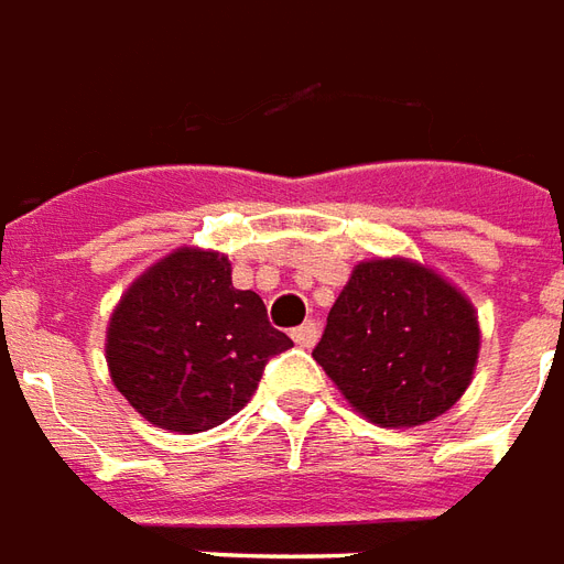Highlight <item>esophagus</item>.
<instances>
[{"mask_svg": "<svg viewBox=\"0 0 564 564\" xmlns=\"http://www.w3.org/2000/svg\"><path fill=\"white\" fill-rule=\"evenodd\" d=\"M291 339H294L297 345H303V348H312V345L318 343V327H315L312 322L300 324V327L291 330Z\"/></svg>", "mask_w": 564, "mask_h": 564, "instance_id": "1", "label": "esophagus"}]
</instances>
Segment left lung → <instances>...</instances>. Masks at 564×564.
I'll use <instances>...</instances> for the list:
<instances>
[{
    "mask_svg": "<svg viewBox=\"0 0 564 564\" xmlns=\"http://www.w3.org/2000/svg\"><path fill=\"white\" fill-rule=\"evenodd\" d=\"M471 300L412 258L360 261L312 357L369 423L402 430L445 414L475 378Z\"/></svg>",
    "mask_w": 564,
    "mask_h": 564,
    "instance_id": "8db88e82",
    "label": "left lung"
}]
</instances>
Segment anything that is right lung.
<instances>
[{
  "label": "right lung",
  "mask_w": 564,
  "mask_h": 564,
  "mask_svg": "<svg viewBox=\"0 0 564 564\" xmlns=\"http://www.w3.org/2000/svg\"><path fill=\"white\" fill-rule=\"evenodd\" d=\"M264 300L231 282L216 249L180 246L119 297L105 357L117 390L167 433H207L252 400L267 360L291 348Z\"/></svg>",
  "instance_id": "add662e5"
}]
</instances>
